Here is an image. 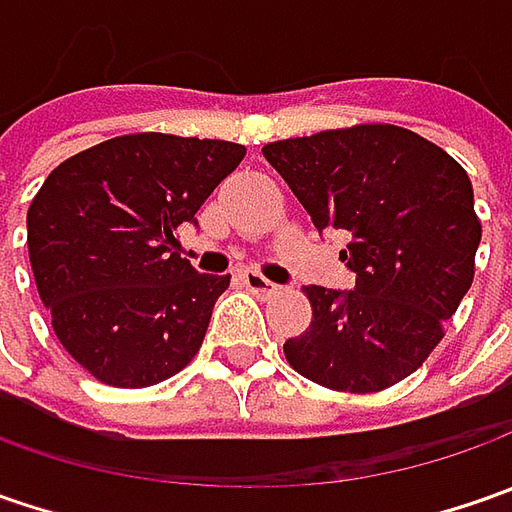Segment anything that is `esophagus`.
<instances>
[{"instance_id": "esophagus-1", "label": "esophagus", "mask_w": 512, "mask_h": 512, "mask_svg": "<svg viewBox=\"0 0 512 512\" xmlns=\"http://www.w3.org/2000/svg\"><path fill=\"white\" fill-rule=\"evenodd\" d=\"M242 282H245L247 290L256 293V296H267V293H276V290H279L270 279H265V276L256 273V270H245V273H242Z\"/></svg>"}]
</instances>
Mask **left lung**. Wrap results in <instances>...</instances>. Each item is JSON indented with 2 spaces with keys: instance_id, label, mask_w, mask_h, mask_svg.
<instances>
[{
  "instance_id": "obj_1",
  "label": "left lung",
  "mask_w": 512,
  "mask_h": 512,
  "mask_svg": "<svg viewBox=\"0 0 512 512\" xmlns=\"http://www.w3.org/2000/svg\"><path fill=\"white\" fill-rule=\"evenodd\" d=\"M319 233L347 230L350 290L310 285L313 319L285 356L310 382L376 393L442 342L473 285L482 225L473 185L442 148L396 125H359L262 148Z\"/></svg>"
}]
</instances>
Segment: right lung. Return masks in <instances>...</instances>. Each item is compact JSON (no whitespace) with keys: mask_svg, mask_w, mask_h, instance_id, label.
<instances>
[{"mask_svg":"<svg viewBox=\"0 0 512 512\" xmlns=\"http://www.w3.org/2000/svg\"><path fill=\"white\" fill-rule=\"evenodd\" d=\"M245 159L219 139L116 136L62 162L28 207V253L62 347L99 382L150 387L199 350L230 276L199 273L176 227Z\"/></svg>","mask_w":512,"mask_h":512,"instance_id":"add662e5","label":"right lung"}]
</instances>
